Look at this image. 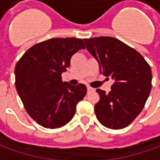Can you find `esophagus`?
<instances>
[{
    "label": "esophagus",
    "instance_id": "34e87169",
    "mask_svg": "<svg viewBox=\"0 0 160 160\" xmlns=\"http://www.w3.org/2000/svg\"><path fill=\"white\" fill-rule=\"evenodd\" d=\"M87 91H88V92H92V91H94V89L90 87H87Z\"/></svg>",
    "mask_w": 160,
    "mask_h": 160
}]
</instances>
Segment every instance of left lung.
<instances>
[{"label": "left lung", "mask_w": 160, "mask_h": 160, "mask_svg": "<svg viewBox=\"0 0 160 160\" xmlns=\"http://www.w3.org/2000/svg\"><path fill=\"white\" fill-rule=\"evenodd\" d=\"M87 50L97 60L100 73L114 80L106 93L97 89L100 100L94 106L104 127H127L144 108L152 88L151 68L141 54L111 37L84 39Z\"/></svg>", "instance_id": "1"}]
</instances>
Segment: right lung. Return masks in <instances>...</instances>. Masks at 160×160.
<instances>
[{"label":"right lung","instance_id":"right-lung-1","mask_svg":"<svg viewBox=\"0 0 160 160\" xmlns=\"http://www.w3.org/2000/svg\"><path fill=\"white\" fill-rule=\"evenodd\" d=\"M85 48L80 38H51L31 47L16 64L17 92L30 117L42 127L66 125L86 96L84 84L73 86L62 80L72 56Z\"/></svg>","mask_w":160,"mask_h":160}]
</instances>
